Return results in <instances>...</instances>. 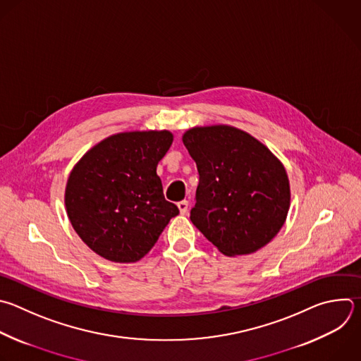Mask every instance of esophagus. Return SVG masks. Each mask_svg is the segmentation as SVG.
<instances>
[{
  "label": "esophagus",
  "instance_id": "34e87169",
  "mask_svg": "<svg viewBox=\"0 0 361 361\" xmlns=\"http://www.w3.org/2000/svg\"><path fill=\"white\" fill-rule=\"evenodd\" d=\"M177 207H178V209H180L181 214H185V212L188 211V201H187V200H183V201L177 202Z\"/></svg>",
  "mask_w": 361,
  "mask_h": 361
}]
</instances>
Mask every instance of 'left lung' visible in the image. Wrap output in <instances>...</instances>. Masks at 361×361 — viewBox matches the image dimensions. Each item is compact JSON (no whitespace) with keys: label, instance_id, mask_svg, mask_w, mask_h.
<instances>
[{"label":"left lung","instance_id":"8db88e82","mask_svg":"<svg viewBox=\"0 0 361 361\" xmlns=\"http://www.w3.org/2000/svg\"><path fill=\"white\" fill-rule=\"evenodd\" d=\"M183 143L200 174L191 222L226 257L269 244L290 207L279 159L250 133L226 125L192 128Z\"/></svg>","mask_w":361,"mask_h":361}]
</instances>
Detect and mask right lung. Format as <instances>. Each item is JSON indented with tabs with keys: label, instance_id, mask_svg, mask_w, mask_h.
<instances>
[{
	"label": "right lung",
	"instance_id": "1",
	"mask_svg": "<svg viewBox=\"0 0 361 361\" xmlns=\"http://www.w3.org/2000/svg\"><path fill=\"white\" fill-rule=\"evenodd\" d=\"M173 143L169 130L106 137L75 164L66 188L68 218L102 258L129 264L154 247L178 208L163 194L157 164Z\"/></svg>",
	"mask_w": 361,
	"mask_h": 361
}]
</instances>
